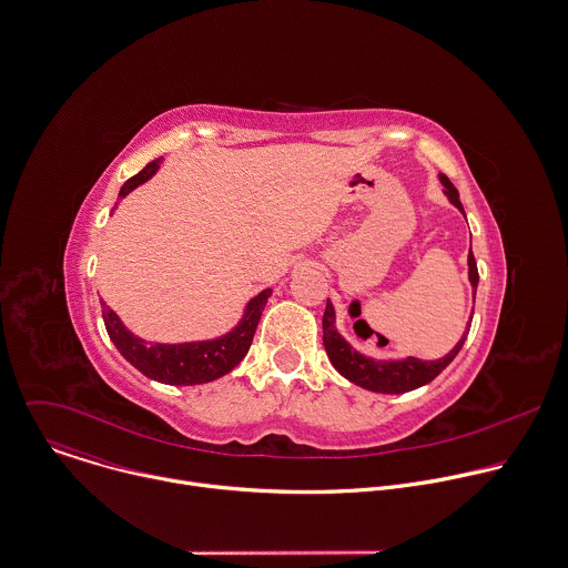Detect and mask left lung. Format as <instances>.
Returning a JSON list of instances; mask_svg holds the SVG:
<instances>
[{"instance_id":"1","label":"left lung","mask_w":568,"mask_h":568,"mask_svg":"<svg viewBox=\"0 0 568 568\" xmlns=\"http://www.w3.org/2000/svg\"><path fill=\"white\" fill-rule=\"evenodd\" d=\"M443 185H445V194L449 196V201L465 214L463 203H460V194L454 187V183L443 174L440 176ZM469 281L474 287V298H476V290H478V265L474 258V252H469ZM474 318V316H471ZM471 323L467 325V332L463 334V338L458 341V345L438 361H420V358H405V361H374L367 358L363 354H358L336 329V314H334V305L327 301L325 314H323V345L325 352L332 361V365L338 369L341 376H345L347 381H352L354 385L369 389V392H378V394H405L412 389H418L427 383H432L463 349L467 334H469Z\"/></svg>"}]
</instances>
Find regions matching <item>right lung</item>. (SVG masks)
<instances>
[{"mask_svg": "<svg viewBox=\"0 0 568 568\" xmlns=\"http://www.w3.org/2000/svg\"><path fill=\"white\" fill-rule=\"evenodd\" d=\"M161 159L148 163L139 174L128 179L119 190V196H128L134 187L145 183L156 170ZM272 290H263L256 294L247 307L239 325L221 338L214 341H199V343H179V345H163V343H145L143 338L134 336L121 318L101 301V314L105 323V332L119 354L136 367L143 376L163 383V385H203L216 381L232 372L247 354L261 314L265 310Z\"/></svg>", "mask_w": 568, "mask_h": 568, "instance_id": "right-lung-1", "label": "right lung"}]
</instances>
